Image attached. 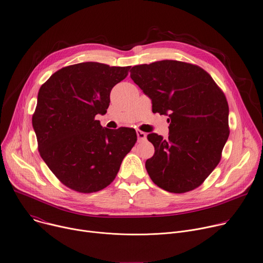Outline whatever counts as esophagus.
I'll return each instance as SVG.
<instances>
[{
  "mask_svg": "<svg viewBox=\"0 0 263 263\" xmlns=\"http://www.w3.org/2000/svg\"><path fill=\"white\" fill-rule=\"evenodd\" d=\"M136 134H137V138H138V141L145 140V139H146V137H147V134H146L145 132L139 131V130H137V131H136Z\"/></svg>",
  "mask_w": 263,
  "mask_h": 263,
  "instance_id": "34e87169",
  "label": "esophagus"
}]
</instances>
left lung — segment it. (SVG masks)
<instances>
[{"mask_svg":"<svg viewBox=\"0 0 263 263\" xmlns=\"http://www.w3.org/2000/svg\"><path fill=\"white\" fill-rule=\"evenodd\" d=\"M130 77L152 101L153 113L169 116V137L148 134L155 152L146 169L155 184L171 193L199 186L216 168L229 138V105L202 68L164 60L137 65Z\"/></svg>","mask_w":263,"mask_h":263,"instance_id":"left-lung-1","label":"left lung"}]
</instances>
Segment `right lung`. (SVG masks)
Returning a JSON list of instances; mask_svg holds the SVG:
<instances>
[{"label":"right lung","instance_id":"add662e5","mask_svg":"<svg viewBox=\"0 0 263 263\" xmlns=\"http://www.w3.org/2000/svg\"><path fill=\"white\" fill-rule=\"evenodd\" d=\"M130 70L86 62L64 67L42 85L32 116L39 152L66 186L80 193L105 189L137 140L132 128H103L112 88Z\"/></svg>","mask_w":263,"mask_h":263}]
</instances>
